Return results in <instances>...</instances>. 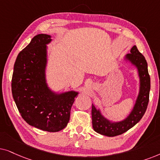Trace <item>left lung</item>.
<instances>
[{"label":"left lung","instance_id":"obj_1","mask_svg":"<svg viewBox=\"0 0 160 160\" xmlns=\"http://www.w3.org/2000/svg\"><path fill=\"white\" fill-rule=\"evenodd\" d=\"M131 53L127 58L138 67L140 78V91L132 112L126 120L118 123H110L102 116L100 112L92 105V124L93 128L97 133L108 137H114L126 132L139 122L146 112L149 101L151 88L150 76L148 72V65L145 57L138 50L137 47L133 46Z\"/></svg>","mask_w":160,"mask_h":160}]
</instances>
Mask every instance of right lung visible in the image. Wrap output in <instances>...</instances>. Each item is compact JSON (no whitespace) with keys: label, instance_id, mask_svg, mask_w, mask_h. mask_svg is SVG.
Instances as JSON below:
<instances>
[{"label":"right lung","instance_id":"right-lung-1","mask_svg":"<svg viewBox=\"0 0 160 160\" xmlns=\"http://www.w3.org/2000/svg\"><path fill=\"white\" fill-rule=\"evenodd\" d=\"M48 34H38L19 53L14 63L12 92L22 118L36 128L55 132L64 129L76 92L55 95L48 88L44 79Z\"/></svg>","mask_w":160,"mask_h":160}]
</instances>
